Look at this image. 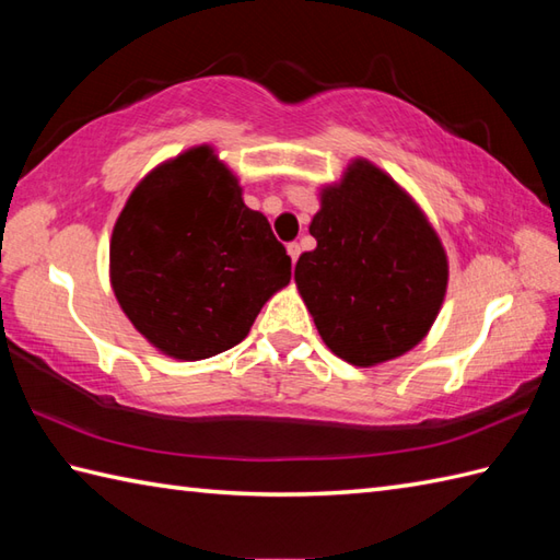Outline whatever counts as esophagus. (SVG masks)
<instances>
[{
  "label": "esophagus",
  "instance_id": "34e87169",
  "mask_svg": "<svg viewBox=\"0 0 560 560\" xmlns=\"http://www.w3.org/2000/svg\"><path fill=\"white\" fill-rule=\"evenodd\" d=\"M287 253H289L291 261H295V259L301 257V245H299V243H289V245H287Z\"/></svg>",
  "mask_w": 560,
  "mask_h": 560
}]
</instances>
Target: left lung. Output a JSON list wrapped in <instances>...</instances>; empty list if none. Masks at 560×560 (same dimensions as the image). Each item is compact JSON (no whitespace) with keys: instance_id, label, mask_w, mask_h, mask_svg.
I'll return each instance as SVG.
<instances>
[{"instance_id":"left-lung-1","label":"left lung","mask_w":560,"mask_h":560,"mask_svg":"<svg viewBox=\"0 0 560 560\" xmlns=\"http://www.w3.org/2000/svg\"><path fill=\"white\" fill-rule=\"evenodd\" d=\"M311 235L317 247L293 277L331 353L373 368L425 339L447 293V253L395 177L353 159L319 189Z\"/></svg>"}]
</instances>
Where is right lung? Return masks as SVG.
I'll list each match as a JSON object with an SVG mask.
<instances>
[{
  "mask_svg": "<svg viewBox=\"0 0 560 560\" xmlns=\"http://www.w3.org/2000/svg\"><path fill=\"white\" fill-rule=\"evenodd\" d=\"M291 257L265 213L243 201L237 175L209 144L141 177L110 237V287L129 323L175 361L241 343Z\"/></svg>",
  "mask_w": 560,
  "mask_h": 560,
  "instance_id": "1",
  "label": "right lung"
}]
</instances>
